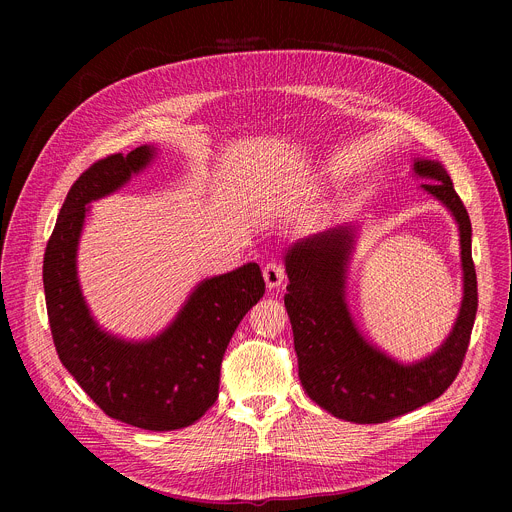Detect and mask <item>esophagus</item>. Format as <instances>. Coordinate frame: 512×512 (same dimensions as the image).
<instances>
[{
	"mask_svg": "<svg viewBox=\"0 0 512 512\" xmlns=\"http://www.w3.org/2000/svg\"><path fill=\"white\" fill-rule=\"evenodd\" d=\"M263 279H265V285H267L269 289H275V287H279V285L283 283L285 271H283V267H281L277 261H271V263H267L265 269H263Z\"/></svg>",
	"mask_w": 512,
	"mask_h": 512,
	"instance_id": "esophagus-1",
	"label": "esophagus"
}]
</instances>
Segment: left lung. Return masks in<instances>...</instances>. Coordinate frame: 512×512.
Wrapping results in <instances>:
<instances>
[{
	"label": "left lung",
	"instance_id": "left-lung-1",
	"mask_svg": "<svg viewBox=\"0 0 512 512\" xmlns=\"http://www.w3.org/2000/svg\"><path fill=\"white\" fill-rule=\"evenodd\" d=\"M419 188L444 204L458 225L462 302L444 342L403 362L362 334L346 300L358 223H346L291 243L283 253L289 279L283 298L294 330L300 381L308 397L338 419L383 423L440 397L456 379L470 342L476 308L470 216L442 162L413 158Z\"/></svg>",
	"mask_w": 512,
	"mask_h": 512
}]
</instances>
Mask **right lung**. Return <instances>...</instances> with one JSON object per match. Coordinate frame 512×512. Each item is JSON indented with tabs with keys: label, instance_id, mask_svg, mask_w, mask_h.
Returning <instances> with one entry per match:
<instances>
[{
	"label": "right lung",
	"instance_id": "1",
	"mask_svg": "<svg viewBox=\"0 0 512 512\" xmlns=\"http://www.w3.org/2000/svg\"><path fill=\"white\" fill-rule=\"evenodd\" d=\"M158 156L139 145L93 164L68 190L44 253V294L64 369L113 419L150 431L182 429L216 401L221 362L243 316L263 298L257 263L198 281L158 334L129 340L93 316L79 281L77 253L91 202L121 190Z\"/></svg>",
	"mask_w": 512,
	"mask_h": 512
}]
</instances>
